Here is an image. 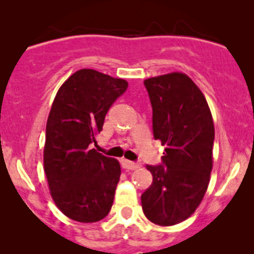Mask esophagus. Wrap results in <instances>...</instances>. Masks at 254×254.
Segmentation results:
<instances>
[{
	"label": "esophagus",
	"instance_id": "1",
	"mask_svg": "<svg viewBox=\"0 0 254 254\" xmlns=\"http://www.w3.org/2000/svg\"><path fill=\"white\" fill-rule=\"evenodd\" d=\"M121 165H122L123 169H126V170H137L141 167V165L139 164L128 161V160H122V161H121Z\"/></svg>",
	"mask_w": 254,
	"mask_h": 254
}]
</instances>
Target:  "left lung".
<instances>
[{
	"label": "left lung",
	"mask_w": 254,
	"mask_h": 254,
	"mask_svg": "<svg viewBox=\"0 0 254 254\" xmlns=\"http://www.w3.org/2000/svg\"><path fill=\"white\" fill-rule=\"evenodd\" d=\"M155 139L166 146L162 164L147 165L152 184L141 196L150 222H184L200 205L213 169L214 122L205 97L184 73L146 79Z\"/></svg>",
	"instance_id": "1"
}]
</instances>
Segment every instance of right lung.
Masks as SVG:
<instances>
[{
	"label": "right lung",
	"instance_id": "add662e5",
	"mask_svg": "<svg viewBox=\"0 0 254 254\" xmlns=\"http://www.w3.org/2000/svg\"><path fill=\"white\" fill-rule=\"evenodd\" d=\"M128 87L125 79L93 69L71 74L58 90L46 122L44 171L55 205L80 223L102 220L113 204L121 166L93 143L116 99Z\"/></svg>",
	"mask_w": 254,
	"mask_h": 254
}]
</instances>
